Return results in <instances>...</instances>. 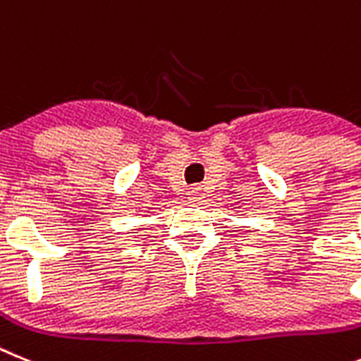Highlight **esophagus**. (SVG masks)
<instances>
[{
    "instance_id": "obj_1",
    "label": "esophagus",
    "mask_w": 361,
    "mask_h": 361,
    "mask_svg": "<svg viewBox=\"0 0 361 361\" xmlns=\"http://www.w3.org/2000/svg\"><path fill=\"white\" fill-rule=\"evenodd\" d=\"M203 198H205V194H203L202 187H194V189L189 192V202L190 203H200Z\"/></svg>"
}]
</instances>
